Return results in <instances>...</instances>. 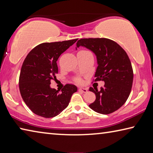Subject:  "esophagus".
<instances>
[{
	"mask_svg": "<svg viewBox=\"0 0 153 153\" xmlns=\"http://www.w3.org/2000/svg\"><path fill=\"white\" fill-rule=\"evenodd\" d=\"M79 92H84V93H86V92H88V89L87 88H79Z\"/></svg>",
	"mask_w": 153,
	"mask_h": 153,
	"instance_id": "esophagus-1",
	"label": "esophagus"
}]
</instances>
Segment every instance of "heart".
<instances>
[{
	"label": "heart",
	"instance_id": "obj_1",
	"mask_svg": "<svg viewBox=\"0 0 153 153\" xmlns=\"http://www.w3.org/2000/svg\"><path fill=\"white\" fill-rule=\"evenodd\" d=\"M77 82H80V80H79V79H77Z\"/></svg>",
	"mask_w": 153,
	"mask_h": 153
}]
</instances>
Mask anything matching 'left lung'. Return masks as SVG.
<instances>
[{
  "label": "left lung",
  "mask_w": 153,
  "mask_h": 153,
  "mask_svg": "<svg viewBox=\"0 0 153 153\" xmlns=\"http://www.w3.org/2000/svg\"><path fill=\"white\" fill-rule=\"evenodd\" d=\"M76 45L77 48L84 46L95 54L98 67L94 82H105L100 90L89 88L96 95L90 108L104 115L117 111L126 102L132 87L133 69L126 52L117 42L104 38H82Z\"/></svg>",
  "instance_id": "obj_1"
}]
</instances>
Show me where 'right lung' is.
Instances as JSON below:
<instances>
[{
    "instance_id": "right-lung-1",
    "label": "right lung",
    "mask_w": 153,
    "mask_h": 153,
    "mask_svg": "<svg viewBox=\"0 0 153 153\" xmlns=\"http://www.w3.org/2000/svg\"><path fill=\"white\" fill-rule=\"evenodd\" d=\"M77 40L40 44L25 57L19 75V91L33 113L45 118L55 117L68 106L72 94L77 92L73 84H66L61 91L50 86L58 73L59 57Z\"/></svg>"
}]
</instances>
